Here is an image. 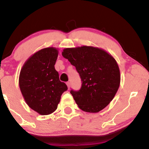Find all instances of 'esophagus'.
<instances>
[{
	"instance_id": "esophagus-1",
	"label": "esophagus",
	"mask_w": 149,
	"mask_h": 149,
	"mask_svg": "<svg viewBox=\"0 0 149 149\" xmlns=\"http://www.w3.org/2000/svg\"><path fill=\"white\" fill-rule=\"evenodd\" d=\"M66 85H67V87H68V88H70V85H71V84H70V82H66Z\"/></svg>"
}]
</instances>
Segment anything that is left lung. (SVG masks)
I'll return each instance as SVG.
<instances>
[{
    "instance_id": "obj_1",
    "label": "left lung",
    "mask_w": 149,
    "mask_h": 149,
    "mask_svg": "<svg viewBox=\"0 0 149 149\" xmlns=\"http://www.w3.org/2000/svg\"><path fill=\"white\" fill-rule=\"evenodd\" d=\"M62 56L76 67L81 88L71 94L81 110L97 113L111 102L118 90L120 74L116 59L104 49L92 46L65 48Z\"/></svg>"
}]
</instances>
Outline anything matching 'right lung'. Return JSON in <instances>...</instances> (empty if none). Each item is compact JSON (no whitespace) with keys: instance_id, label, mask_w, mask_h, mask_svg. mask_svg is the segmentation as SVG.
Returning <instances> with one entry per match:
<instances>
[{"instance_id":"add662e5","label":"right lung","mask_w":149,"mask_h":149,"mask_svg":"<svg viewBox=\"0 0 149 149\" xmlns=\"http://www.w3.org/2000/svg\"><path fill=\"white\" fill-rule=\"evenodd\" d=\"M57 57L55 47L42 49L27 59L20 71L19 84L26 103L40 115L54 112L68 89L54 69Z\"/></svg>"}]
</instances>
